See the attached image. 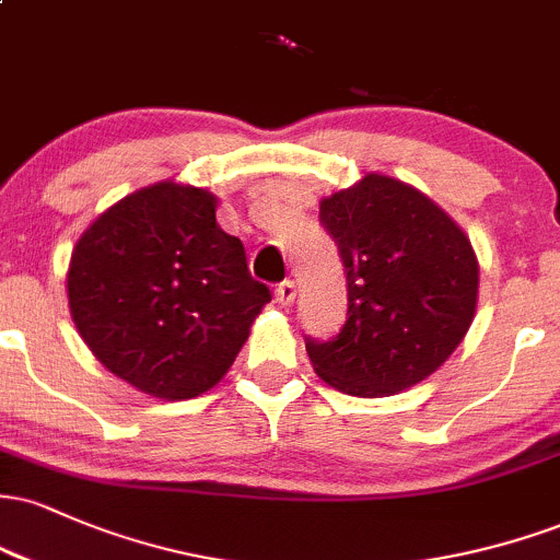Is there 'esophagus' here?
Returning a JSON list of instances; mask_svg holds the SVG:
<instances>
[{"mask_svg": "<svg viewBox=\"0 0 560 560\" xmlns=\"http://www.w3.org/2000/svg\"><path fill=\"white\" fill-rule=\"evenodd\" d=\"M294 298H298V287H294V281H281V284L276 287V300H279L281 305H292Z\"/></svg>", "mask_w": 560, "mask_h": 560, "instance_id": "esophagus-1", "label": "esophagus"}]
</instances>
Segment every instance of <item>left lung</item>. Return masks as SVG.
I'll return each instance as SVG.
<instances>
[{
	"label": "left lung",
	"instance_id": "left-lung-1",
	"mask_svg": "<svg viewBox=\"0 0 560 560\" xmlns=\"http://www.w3.org/2000/svg\"><path fill=\"white\" fill-rule=\"evenodd\" d=\"M320 223L345 262L347 324L331 342H305L316 374L352 397H389L432 376L477 313L479 260L466 231L384 173L320 199Z\"/></svg>",
	"mask_w": 560,
	"mask_h": 560
}]
</instances>
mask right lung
Here are the masks:
<instances>
[{
    "label": "right lung",
    "mask_w": 560,
    "mask_h": 560,
    "mask_svg": "<svg viewBox=\"0 0 560 560\" xmlns=\"http://www.w3.org/2000/svg\"><path fill=\"white\" fill-rule=\"evenodd\" d=\"M215 208L202 186L158 182L107 208L70 255L68 305L83 342L158 400L213 389L271 302Z\"/></svg>",
    "instance_id": "1"
}]
</instances>
